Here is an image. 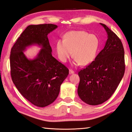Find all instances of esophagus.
Listing matches in <instances>:
<instances>
[{
  "instance_id": "34e87169",
  "label": "esophagus",
  "mask_w": 132,
  "mask_h": 132,
  "mask_svg": "<svg viewBox=\"0 0 132 132\" xmlns=\"http://www.w3.org/2000/svg\"><path fill=\"white\" fill-rule=\"evenodd\" d=\"M73 73H74V71H73V70H71V69H70L69 70V74H73Z\"/></svg>"
}]
</instances>
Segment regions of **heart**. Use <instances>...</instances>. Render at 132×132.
<instances>
[{"mask_svg": "<svg viewBox=\"0 0 132 132\" xmlns=\"http://www.w3.org/2000/svg\"><path fill=\"white\" fill-rule=\"evenodd\" d=\"M100 41L96 35L84 31H73L67 33L64 39L56 43L59 58L66 62L73 52L75 64L87 65L93 61L99 48Z\"/></svg>", "mask_w": 132, "mask_h": 132, "instance_id": "1", "label": "heart"}]
</instances>
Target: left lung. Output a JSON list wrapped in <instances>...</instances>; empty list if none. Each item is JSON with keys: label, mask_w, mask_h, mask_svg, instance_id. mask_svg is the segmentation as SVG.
Returning a JSON list of instances; mask_svg holds the SVG:
<instances>
[{"label": "left lung", "mask_w": 132, "mask_h": 132, "mask_svg": "<svg viewBox=\"0 0 132 132\" xmlns=\"http://www.w3.org/2000/svg\"><path fill=\"white\" fill-rule=\"evenodd\" d=\"M108 39L95 60L78 72V94L87 104L97 105L109 99L124 75V49L120 39L106 26L100 23Z\"/></svg>", "instance_id": "8db88e82"}]
</instances>
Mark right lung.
Segmentation results:
<instances>
[{
  "label": "right lung",
  "mask_w": 132,
  "mask_h": 132,
  "mask_svg": "<svg viewBox=\"0 0 132 132\" xmlns=\"http://www.w3.org/2000/svg\"><path fill=\"white\" fill-rule=\"evenodd\" d=\"M57 28L53 24L30 25L11 50L10 69L13 83L31 104L45 107L56 100L69 69L52 55L47 35ZM32 44L42 46L37 57L28 60L23 53Z\"/></svg>",
  "instance_id": "obj_1"
}]
</instances>
